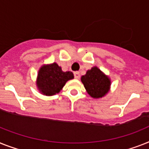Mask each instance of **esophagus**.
<instances>
[{
    "mask_svg": "<svg viewBox=\"0 0 149 149\" xmlns=\"http://www.w3.org/2000/svg\"><path fill=\"white\" fill-rule=\"evenodd\" d=\"M74 78H76V79H79V78H80V73L78 72H74Z\"/></svg>",
    "mask_w": 149,
    "mask_h": 149,
    "instance_id": "esophagus-1",
    "label": "esophagus"
}]
</instances>
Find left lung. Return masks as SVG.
Listing matches in <instances>:
<instances>
[{
    "mask_svg": "<svg viewBox=\"0 0 149 149\" xmlns=\"http://www.w3.org/2000/svg\"><path fill=\"white\" fill-rule=\"evenodd\" d=\"M81 80L88 94L93 98L103 97L110 91V78L96 66L88 70Z\"/></svg>",
    "mask_w": 149,
    "mask_h": 149,
    "instance_id": "8db88e82",
    "label": "left lung"
}]
</instances>
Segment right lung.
<instances>
[{"instance_id":"add662e5","label":"right lung","mask_w":149,"mask_h":149,"mask_svg":"<svg viewBox=\"0 0 149 149\" xmlns=\"http://www.w3.org/2000/svg\"><path fill=\"white\" fill-rule=\"evenodd\" d=\"M71 72H64L57 63L42 65L37 76V88L40 93L46 96H52L59 93L68 80L73 79Z\"/></svg>"}]
</instances>
